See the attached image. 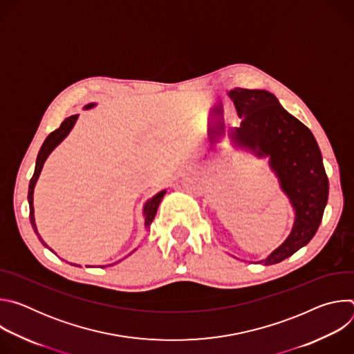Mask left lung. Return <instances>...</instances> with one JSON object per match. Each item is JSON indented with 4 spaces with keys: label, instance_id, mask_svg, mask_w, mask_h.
I'll return each mask as SVG.
<instances>
[{
    "label": "left lung",
    "instance_id": "left-lung-1",
    "mask_svg": "<svg viewBox=\"0 0 354 354\" xmlns=\"http://www.w3.org/2000/svg\"><path fill=\"white\" fill-rule=\"evenodd\" d=\"M228 95L242 119L232 133L235 145L254 151L258 157H269L270 168L295 212L287 239L259 262L280 263L306 246L322 221L329 182L321 151L311 130L290 115L273 93L235 88Z\"/></svg>",
    "mask_w": 354,
    "mask_h": 354
}]
</instances>
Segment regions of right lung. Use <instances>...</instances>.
I'll return each mask as SVG.
<instances>
[{"instance_id": "1", "label": "right lung", "mask_w": 354, "mask_h": 354, "mask_svg": "<svg viewBox=\"0 0 354 354\" xmlns=\"http://www.w3.org/2000/svg\"><path fill=\"white\" fill-rule=\"evenodd\" d=\"M92 106H95V104L86 105L85 109H91ZM77 119H78V115H73V116L67 118V119L60 124V127H59L57 130L52 131V133H50V134L47 136V138L44 140V142L41 144V147H40V149H39V154H37V158H36L35 172H33V176H32L30 182H29V190H28L29 220H30V224H32V228H33L35 234L37 235V238L40 239V242H41L46 248H48V246H47V243L41 239L40 234L37 232L36 223H35V214H33V213H35V212H33V189H35V185H36V182H37V179H39V175H40V171H41V168H43L44 161L47 160V157L50 156V153H52V151L68 136V133H70L71 129L74 127ZM165 193H167V190L158 192L154 197H151V198L147 201V203H145V206H144V217H145V218H144V224H145V228H147V230L149 228L151 223H153V220H154V217H156V214H157L158 206H160L161 200H162V197H164ZM48 249H50V248H48ZM50 250H52V249H50ZM52 252H55V250H52ZM119 262H120V261H119ZM116 263H118V262H116ZM102 268H104V266H102Z\"/></svg>"}]
</instances>
